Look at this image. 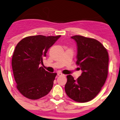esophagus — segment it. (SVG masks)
<instances>
[{
    "instance_id": "obj_1",
    "label": "esophagus",
    "mask_w": 120,
    "mask_h": 120,
    "mask_svg": "<svg viewBox=\"0 0 120 120\" xmlns=\"http://www.w3.org/2000/svg\"><path fill=\"white\" fill-rule=\"evenodd\" d=\"M57 75L58 76H61V75H64L63 74H62L61 72H57Z\"/></svg>"
}]
</instances>
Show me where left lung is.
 Wrapping results in <instances>:
<instances>
[{
  "mask_svg": "<svg viewBox=\"0 0 120 120\" xmlns=\"http://www.w3.org/2000/svg\"><path fill=\"white\" fill-rule=\"evenodd\" d=\"M76 42V64L82 74L74 80L67 76L66 94L73 100L86 102L95 98L106 80L108 74L109 54L103 45L96 39L81 35L71 36Z\"/></svg>",
  "mask_w": 120,
  "mask_h": 120,
  "instance_id": "8db88e82",
  "label": "left lung"
}]
</instances>
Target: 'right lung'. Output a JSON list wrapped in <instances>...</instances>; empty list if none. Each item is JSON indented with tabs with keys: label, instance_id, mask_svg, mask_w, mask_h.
Instances as JSON below:
<instances>
[{
	"label": "right lung",
	"instance_id": "obj_1",
	"mask_svg": "<svg viewBox=\"0 0 120 120\" xmlns=\"http://www.w3.org/2000/svg\"><path fill=\"white\" fill-rule=\"evenodd\" d=\"M61 35L30 36L15 47L11 65L16 87L25 98L39 99L52 89L56 73L45 70L40 64L51 46Z\"/></svg>",
	"mask_w": 120,
	"mask_h": 120
}]
</instances>
